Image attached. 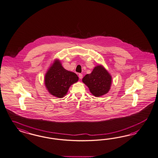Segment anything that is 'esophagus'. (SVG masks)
<instances>
[{"instance_id":"1","label":"esophagus","mask_w":158,"mask_h":158,"mask_svg":"<svg viewBox=\"0 0 158 158\" xmlns=\"http://www.w3.org/2000/svg\"><path fill=\"white\" fill-rule=\"evenodd\" d=\"M79 77L81 79L82 77H83V75H82L81 73H79Z\"/></svg>"}]
</instances>
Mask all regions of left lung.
Wrapping results in <instances>:
<instances>
[{
    "mask_svg": "<svg viewBox=\"0 0 158 158\" xmlns=\"http://www.w3.org/2000/svg\"><path fill=\"white\" fill-rule=\"evenodd\" d=\"M82 81L87 86L93 96L98 97L105 95L110 90L112 77L105 68L97 65L90 74H87Z\"/></svg>",
    "mask_w": 158,
    "mask_h": 158,
    "instance_id": "obj_1",
    "label": "left lung"
}]
</instances>
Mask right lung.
Returning <instances> with one entry per match:
<instances>
[{
	"label": "right lung",
	"mask_w": 158,
	"mask_h": 158,
	"mask_svg": "<svg viewBox=\"0 0 158 158\" xmlns=\"http://www.w3.org/2000/svg\"><path fill=\"white\" fill-rule=\"evenodd\" d=\"M78 80L76 73L64 69L61 62L56 60L45 75L44 84L50 94L62 98L67 94L69 87Z\"/></svg>",
	"instance_id": "right-lung-1"
}]
</instances>
